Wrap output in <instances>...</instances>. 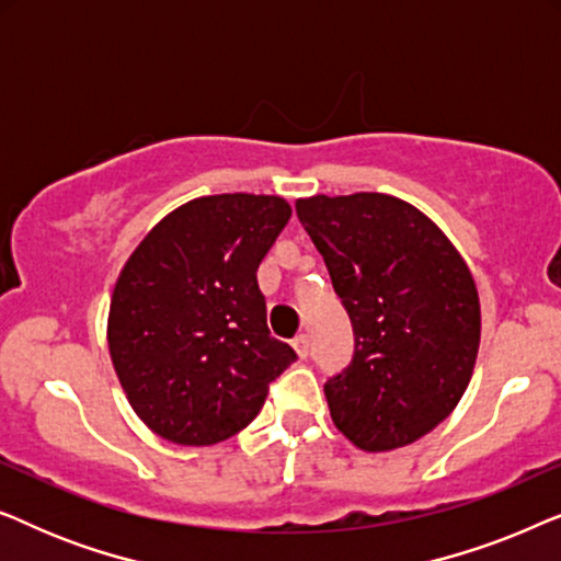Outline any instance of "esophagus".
Returning <instances> with one entry per match:
<instances>
[{"mask_svg":"<svg viewBox=\"0 0 561 561\" xmlns=\"http://www.w3.org/2000/svg\"><path fill=\"white\" fill-rule=\"evenodd\" d=\"M294 350L298 352V357H301V359H306V357H309V352H311L309 336H306V334H298V336H296V340H294Z\"/></svg>","mask_w":561,"mask_h":561,"instance_id":"obj_1","label":"esophagus"}]
</instances>
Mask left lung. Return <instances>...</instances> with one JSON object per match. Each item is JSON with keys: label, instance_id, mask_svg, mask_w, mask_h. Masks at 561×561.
<instances>
[{"label": "left lung", "instance_id": "obj_1", "mask_svg": "<svg viewBox=\"0 0 561 561\" xmlns=\"http://www.w3.org/2000/svg\"><path fill=\"white\" fill-rule=\"evenodd\" d=\"M355 350L324 382L334 426L365 451L405 447L455 411L480 347L470 267L439 227L386 194L298 198Z\"/></svg>", "mask_w": 561, "mask_h": 561}]
</instances>
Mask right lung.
I'll return each mask as SVG.
<instances>
[{"mask_svg": "<svg viewBox=\"0 0 561 561\" xmlns=\"http://www.w3.org/2000/svg\"><path fill=\"white\" fill-rule=\"evenodd\" d=\"M290 219L280 196L219 194L183 204L122 267L110 355L152 432L206 447L242 432L296 363L267 329L257 267Z\"/></svg>", "mask_w": 561, "mask_h": 561, "instance_id": "add662e5", "label": "right lung"}]
</instances>
